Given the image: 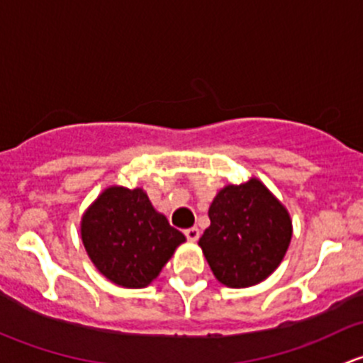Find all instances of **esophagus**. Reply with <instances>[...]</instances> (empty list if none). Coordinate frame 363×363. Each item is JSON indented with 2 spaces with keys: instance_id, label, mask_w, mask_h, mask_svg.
Returning <instances> with one entry per match:
<instances>
[{
  "instance_id": "1",
  "label": "esophagus",
  "mask_w": 363,
  "mask_h": 363,
  "mask_svg": "<svg viewBox=\"0 0 363 363\" xmlns=\"http://www.w3.org/2000/svg\"><path fill=\"white\" fill-rule=\"evenodd\" d=\"M184 235H186V239L189 240V242H196V240L200 239V230L196 228V226H193V228L184 230Z\"/></svg>"
}]
</instances>
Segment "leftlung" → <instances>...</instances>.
Instances as JSON below:
<instances>
[{"instance_id":"1","label":"left lung","mask_w":363,"mask_h":363,"mask_svg":"<svg viewBox=\"0 0 363 363\" xmlns=\"http://www.w3.org/2000/svg\"><path fill=\"white\" fill-rule=\"evenodd\" d=\"M208 219L199 246L216 279L228 288L267 279L283 262L294 233L286 207L258 179L225 186L208 207Z\"/></svg>"}]
</instances>
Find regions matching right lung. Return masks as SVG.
<instances>
[{
  "instance_id": "1",
  "label": "right lung",
  "mask_w": 363,
  "mask_h": 363,
  "mask_svg": "<svg viewBox=\"0 0 363 363\" xmlns=\"http://www.w3.org/2000/svg\"><path fill=\"white\" fill-rule=\"evenodd\" d=\"M80 235L91 262L123 288H145L186 240L144 189L111 186L89 205Z\"/></svg>"
}]
</instances>
